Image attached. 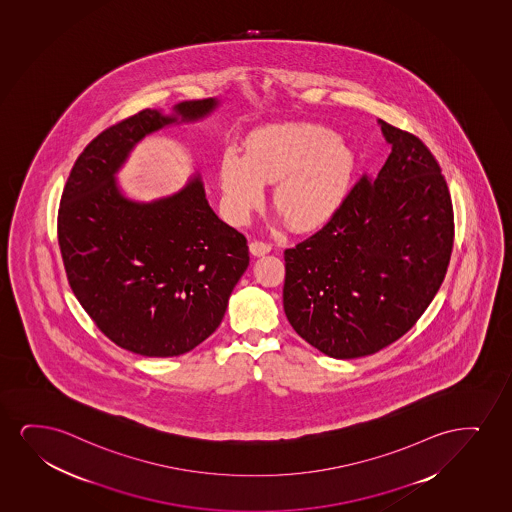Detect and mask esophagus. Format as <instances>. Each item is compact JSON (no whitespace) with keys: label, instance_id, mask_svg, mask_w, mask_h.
Masks as SVG:
<instances>
[{"label":"esophagus","instance_id":"obj_1","mask_svg":"<svg viewBox=\"0 0 512 512\" xmlns=\"http://www.w3.org/2000/svg\"><path fill=\"white\" fill-rule=\"evenodd\" d=\"M271 248H273V246L266 243V241H260V239H255V241L250 243V252H252V255H255V257L266 255V253L271 252Z\"/></svg>","mask_w":512,"mask_h":512}]
</instances>
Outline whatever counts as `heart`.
<instances>
[{
	"instance_id": "b5f03b06",
	"label": "heart",
	"mask_w": 512,
	"mask_h": 512,
	"mask_svg": "<svg viewBox=\"0 0 512 512\" xmlns=\"http://www.w3.org/2000/svg\"><path fill=\"white\" fill-rule=\"evenodd\" d=\"M356 154L330 128L285 123L260 128L246 139V153L227 149L220 187L231 219L241 222L273 184V203L288 226L307 231L332 219L346 200Z\"/></svg>"
}]
</instances>
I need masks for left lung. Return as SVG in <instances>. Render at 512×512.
<instances>
[{"mask_svg": "<svg viewBox=\"0 0 512 512\" xmlns=\"http://www.w3.org/2000/svg\"><path fill=\"white\" fill-rule=\"evenodd\" d=\"M392 153L363 175L318 233L285 250L283 307L326 356L380 351L412 330L445 279L455 222L434 154L380 121Z\"/></svg>", "mask_w": 512, "mask_h": 512, "instance_id": "8db88e82", "label": "left lung"}]
</instances>
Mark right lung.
<instances>
[{
  "instance_id": "right-lung-1",
  "label": "right lung",
  "mask_w": 512,
  "mask_h": 512,
  "mask_svg": "<svg viewBox=\"0 0 512 512\" xmlns=\"http://www.w3.org/2000/svg\"><path fill=\"white\" fill-rule=\"evenodd\" d=\"M215 106L187 100L175 113L193 121ZM173 121L142 109L100 132L71 168L57 215L81 307L116 346L147 358L180 356L208 339L250 264L245 236L215 215L198 177L149 205L125 200L114 184L133 144Z\"/></svg>"
}]
</instances>
